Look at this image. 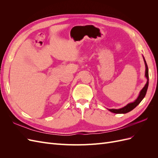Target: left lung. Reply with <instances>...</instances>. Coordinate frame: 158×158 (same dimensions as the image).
Instances as JSON below:
<instances>
[{"label": "left lung", "instance_id": "obj_1", "mask_svg": "<svg viewBox=\"0 0 158 158\" xmlns=\"http://www.w3.org/2000/svg\"><path fill=\"white\" fill-rule=\"evenodd\" d=\"M144 63H145V65H146V73H145V76L148 79L147 81V83L146 84L145 86L142 88V89L141 90V92L140 93L139 96L138 97V98L135 100V102L131 103H128L127 106H126L125 107H124L121 109H109L110 111L114 113H118V114H121V113H127L129 111H132V109H135L138 104H139L141 102L142 100L144 99V98L145 97L146 92H147V89H148V80H149V76H148V65L146 64V62L144 58Z\"/></svg>", "mask_w": 158, "mask_h": 158}]
</instances>
